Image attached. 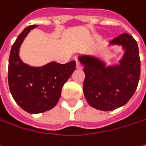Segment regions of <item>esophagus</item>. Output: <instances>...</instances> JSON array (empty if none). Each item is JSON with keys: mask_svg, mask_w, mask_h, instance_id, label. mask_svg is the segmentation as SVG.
<instances>
[{"mask_svg": "<svg viewBox=\"0 0 146 146\" xmlns=\"http://www.w3.org/2000/svg\"><path fill=\"white\" fill-rule=\"evenodd\" d=\"M82 68H83L82 65L80 64V62L79 60H77V69H82Z\"/></svg>", "mask_w": 146, "mask_h": 146, "instance_id": "esophagus-1", "label": "esophagus"}]
</instances>
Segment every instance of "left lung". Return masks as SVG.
<instances>
[{
	"label": "left lung",
	"instance_id": "left-lung-1",
	"mask_svg": "<svg viewBox=\"0 0 146 146\" xmlns=\"http://www.w3.org/2000/svg\"><path fill=\"white\" fill-rule=\"evenodd\" d=\"M125 50L120 64L106 66L101 60L87 55L79 58L84 66V95L88 104L101 111H112L125 106L134 94L140 78L138 43L129 34H122L110 41Z\"/></svg>",
	"mask_w": 146,
	"mask_h": 146
}]
</instances>
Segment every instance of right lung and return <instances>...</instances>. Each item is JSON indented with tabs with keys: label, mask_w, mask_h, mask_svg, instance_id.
<instances>
[{
	"label": "right lung",
	"mask_w": 146,
	"mask_h": 146,
	"mask_svg": "<svg viewBox=\"0 0 146 146\" xmlns=\"http://www.w3.org/2000/svg\"><path fill=\"white\" fill-rule=\"evenodd\" d=\"M36 25L26 27L12 46L8 60V86L15 102L29 113H40L54 107L64 84L76 68L72 60L66 64L49 63L33 67L23 63L19 48L24 38Z\"/></svg>",
	"instance_id": "right-lung-1"
}]
</instances>
